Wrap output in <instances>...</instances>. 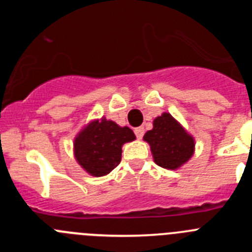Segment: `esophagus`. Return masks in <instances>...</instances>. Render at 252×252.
I'll use <instances>...</instances> for the list:
<instances>
[{"instance_id": "obj_1", "label": "esophagus", "mask_w": 252, "mask_h": 252, "mask_svg": "<svg viewBox=\"0 0 252 252\" xmlns=\"http://www.w3.org/2000/svg\"><path fill=\"white\" fill-rule=\"evenodd\" d=\"M144 132H145V130H144V127H136L135 128V135H136L137 139H142V136H144Z\"/></svg>"}]
</instances>
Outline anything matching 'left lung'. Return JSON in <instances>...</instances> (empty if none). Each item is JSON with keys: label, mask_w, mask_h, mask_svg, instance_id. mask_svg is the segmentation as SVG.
<instances>
[{"label": "left lung", "mask_w": 252, "mask_h": 252, "mask_svg": "<svg viewBox=\"0 0 252 252\" xmlns=\"http://www.w3.org/2000/svg\"><path fill=\"white\" fill-rule=\"evenodd\" d=\"M144 140L150 145L154 161L164 169L175 170L194 154V139L170 113L154 120L153 130L144 135Z\"/></svg>", "instance_id": "obj_1"}]
</instances>
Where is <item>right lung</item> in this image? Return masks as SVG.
<instances>
[{"label":"right lung","mask_w":252,"mask_h":252,"mask_svg":"<svg viewBox=\"0 0 252 252\" xmlns=\"http://www.w3.org/2000/svg\"><path fill=\"white\" fill-rule=\"evenodd\" d=\"M136 139L130 127L111 120L91 121L74 139L78 164L93 177L108 174L121 161L122 145Z\"/></svg>","instance_id":"obj_1"}]
</instances>
